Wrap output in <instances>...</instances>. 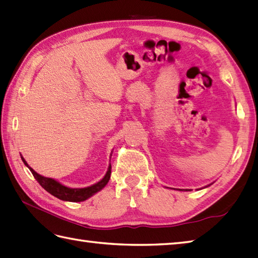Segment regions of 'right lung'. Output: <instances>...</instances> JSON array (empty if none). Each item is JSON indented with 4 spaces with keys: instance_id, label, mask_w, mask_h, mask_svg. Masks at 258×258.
Returning <instances> with one entry per match:
<instances>
[{
    "instance_id": "1",
    "label": "right lung",
    "mask_w": 258,
    "mask_h": 258,
    "mask_svg": "<svg viewBox=\"0 0 258 258\" xmlns=\"http://www.w3.org/2000/svg\"><path fill=\"white\" fill-rule=\"evenodd\" d=\"M22 158V156H21ZM23 163L28 166L31 171V173L33 174V176L35 178V180L38 181L40 183V185L42 186V188L48 191L49 194H51L52 196L57 197L58 199L60 200H64V201H72V203H80V201H84L86 199H88L89 197L94 196L96 192H98V191L102 190L104 186L107 184V182L110 179V169H112V166L109 165L107 173L105 174L104 178L99 181V182L95 183L90 186H87V188H82V189H72V188H67V186L62 185L61 183H59L58 181H55L51 178H45V176H42L38 174L35 171L30 168L28 165V163L25 162V160L22 158Z\"/></svg>"
}]
</instances>
